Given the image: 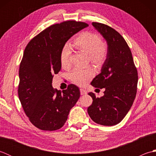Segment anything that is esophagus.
Returning a JSON list of instances; mask_svg holds the SVG:
<instances>
[{"instance_id": "34e87169", "label": "esophagus", "mask_w": 156, "mask_h": 156, "mask_svg": "<svg viewBox=\"0 0 156 156\" xmlns=\"http://www.w3.org/2000/svg\"><path fill=\"white\" fill-rule=\"evenodd\" d=\"M80 94L81 95H84L87 94V91H86L84 89H80Z\"/></svg>"}]
</instances>
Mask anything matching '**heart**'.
I'll use <instances>...</instances> for the list:
<instances>
[{"mask_svg":"<svg viewBox=\"0 0 156 156\" xmlns=\"http://www.w3.org/2000/svg\"><path fill=\"white\" fill-rule=\"evenodd\" d=\"M74 47L79 51L88 55L89 60L97 66H101L106 61L108 55V47L101 40L98 35L90 31L82 32L74 41ZM70 49L66 45L60 53V63L63 68L69 66ZM93 76V70L90 68L76 69L71 74V79L75 84L84 85Z\"/></svg>","mask_w":156,"mask_h":156,"instance_id":"b5f03b06","label":"heart"}]
</instances>
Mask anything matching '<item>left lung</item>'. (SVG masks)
Listing matches in <instances>:
<instances>
[{"mask_svg":"<svg viewBox=\"0 0 156 156\" xmlns=\"http://www.w3.org/2000/svg\"><path fill=\"white\" fill-rule=\"evenodd\" d=\"M92 25L107 41L108 55L101 73L91 82L95 88H105L104 96L98 98L89 92L93 101L88 113L97 123L112 126L124 119L133 105L137 71L130 48L121 35L107 25L96 22Z\"/></svg>","mask_w":156,"mask_h":156,"instance_id":"1","label":"left lung"}]
</instances>
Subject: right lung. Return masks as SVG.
Returning a JSON list of instances; mask_svg holds the SVG:
<instances>
[{
  "label": "right lung",
  "mask_w": 156,
  "mask_h": 156,
  "mask_svg": "<svg viewBox=\"0 0 156 156\" xmlns=\"http://www.w3.org/2000/svg\"><path fill=\"white\" fill-rule=\"evenodd\" d=\"M88 26L75 21L51 25L26 46L19 67L18 94L29 121L39 129L55 131L62 127L80 98L76 85L58 90L52 87V80L61 69L60 53L66 43Z\"/></svg>",
  "instance_id": "add662e5"
}]
</instances>
